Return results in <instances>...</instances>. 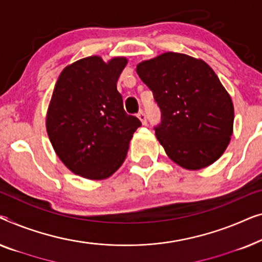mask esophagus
Wrapping results in <instances>:
<instances>
[{"mask_svg":"<svg viewBox=\"0 0 262 262\" xmlns=\"http://www.w3.org/2000/svg\"><path fill=\"white\" fill-rule=\"evenodd\" d=\"M138 117H139V120L141 121V123L143 124V126H145V124H147V117H146V114L145 113L140 112L138 114Z\"/></svg>","mask_w":262,"mask_h":262,"instance_id":"34e87169","label":"esophagus"}]
</instances>
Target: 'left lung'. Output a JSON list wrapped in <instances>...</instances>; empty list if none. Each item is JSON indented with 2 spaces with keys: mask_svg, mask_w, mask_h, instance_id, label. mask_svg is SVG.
<instances>
[{
  "mask_svg": "<svg viewBox=\"0 0 262 262\" xmlns=\"http://www.w3.org/2000/svg\"><path fill=\"white\" fill-rule=\"evenodd\" d=\"M136 72L160 108L154 129L169 159L192 171L215 163L233 134L234 105L213 70L202 59L166 52L141 61Z\"/></svg>",
  "mask_w": 262,
  "mask_h": 262,
  "instance_id": "8db88e82",
  "label": "left lung"
}]
</instances>
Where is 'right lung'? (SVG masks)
<instances>
[{"instance_id": "1", "label": "right lung", "mask_w": 262, "mask_h": 262, "mask_svg": "<svg viewBox=\"0 0 262 262\" xmlns=\"http://www.w3.org/2000/svg\"><path fill=\"white\" fill-rule=\"evenodd\" d=\"M124 57L108 62L98 56L79 59L62 70L46 116V129L59 159L83 178L101 180L126 159L138 117L123 109L117 79Z\"/></svg>"}]
</instances>
